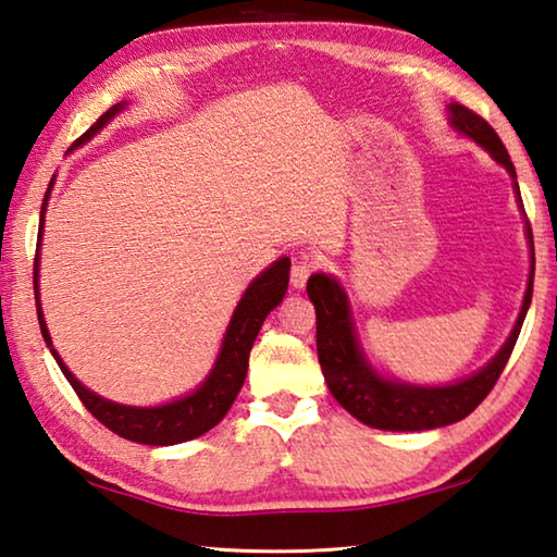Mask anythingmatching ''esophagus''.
Segmentation results:
<instances>
[{
    "instance_id": "34e87169",
    "label": "esophagus",
    "mask_w": 557,
    "mask_h": 557,
    "mask_svg": "<svg viewBox=\"0 0 557 557\" xmlns=\"http://www.w3.org/2000/svg\"><path fill=\"white\" fill-rule=\"evenodd\" d=\"M319 268V262H317V258H311V256H299L297 260H295V265H292V272H289V277H292V287L295 289H301L307 285V280H309V275L313 270Z\"/></svg>"
}]
</instances>
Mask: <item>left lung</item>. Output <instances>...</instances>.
I'll list each match as a JSON object with an SVG mask.
<instances>
[{"label": "left lung", "instance_id": "obj_1", "mask_svg": "<svg viewBox=\"0 0 557 557\" xmlns=\"http://www.w3.org/2000/svg\"><path fill=\"white\" fill-rule=\"evenodd\" d=\"M448 121L460 136L472 138L474 144L487 150V153L507 170L513 180V191H517L519 207L523 209L517 170H513L507 148H504L499 136L494 134V128L482 116H478L474 111L458 102L448 104ZM525 224H529V221H525ZM525 236H529L531 246V275L529 285H525L519 319L513 323L507 343H504L497 356H494L482 370L474 372V375L453 384H441V387H423V384H409L401 380L382 377L380 372L372 368V362L366 358V352H362L346 289L341 287V282L336 277L323 275V272L311 275L307 282V295L313 309H317V352L321 372L341 407L352 413L358 421L366 423V426L380 431L441 429L465 419L468 413L478 409V404L492 392L504 366H507L511 350L517 346L525 311L531 307L535 270L531 226H525Z\"/></svg>", "mask_w": 557, "mask_h": 557}]
</instances>
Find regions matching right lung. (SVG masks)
Here are the masks:
<instances>
[{"label": "right lung", "instance_id": "right-lung-1", "mask_svg": "<svg viewBox=\"0 0 557 557\" xmlns=\"http://www.w3.org/2000/svg\"><path fill=\"white\" fill-rule=\"evenodd\" d=\"M121 109H126V102H119L111 109H107L92 126H89L83 136H79L73 148H79L87 144L89 138H95L111 119H114ZM70 148V150H73ZM50 180L48 191L40 205V226H38V246H36V260H34V292H36V313L40 323V333H44L46 346L53 352L58 368L63 370L70 387L75 389L79 401L85 404L87 411L92 413L97 421H102L109 431H114L116 436L146 443V446H175V443H185L201 436L216 426V423L226 417L231 404L238 397L240 387L246 382L248 372V356L252 343H256L258 331L265 321L268 313L275 309L282 297H285L289 285V258H280L265 268L260 275L250 282L248 289L240 297L238 307L231 317L224 341H221V350L216 356L214 368L209 370L205 382L199 384L195 392H189L187 397H180L175 401L160 404V407H126V404H116L111 399L99 397L92 389H87L73 372L65 368L63 358L58 356L50 341V333L44 319V309H40L38 297V268H40V240H44V221H46V205L50 199Z\"/></svg>", "mask_w": 557, "mask_h": 557}]
</instances>
